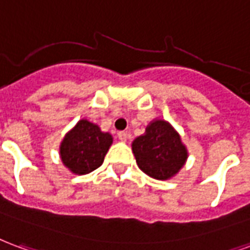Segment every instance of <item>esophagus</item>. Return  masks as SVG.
I'll return each mask as SVG.
<instances>
[{
	"instance_id": "34e87169",
	"label": "esophagus",
	"mask_w": 250,
	"mask_h": 250,
	"mask_svg": "<svg viewBox=\"0 0 250 250\" xmlns=\"http://www.w3.org/2000/svg\"><path fill=\"white\" fill-rule=\"evenodd\" d=\"M118 138H119V140H122V142H125L127 138H128V134L125 132V131H119V132H118Z\"/></svg>"
}]
</instances>
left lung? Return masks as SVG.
Instances as JSON below:
<instances>
[{
  "label": "left lung",
  "instance_id": "8db88e82",
  "mask_svg": "<svg viewBox=\"0 0 250 250\" xmlns=\"http://www.w3.org/2000/svg\"><path fill=\"white\" fill-rule=\"evenodd\" d=\"M132 151L140 169L158 180L173 176L187 160L180 136L164 120L152 122L146 134L134 140Z\"/></svg>",
  "mask_w": 250,
  "mask_h": 250
}]
</instances>
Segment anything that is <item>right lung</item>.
I'll return each mask as SVG.
<instances>
[{
    "instance_id": "add662e5",
    "label": "right lung",
    "mask_w": 250,
    "mask_h": 250,
    "mask_svg": "<svg viewBox=\"0 0 250 250\" xmlns=\"http://www.w3.org/2000/svg\"><path fill=\"white\" fill-rule=\"evenodd\" d=\"M112 143L108 132L97 125L81 120L61 144V158L66 167L77 175H86L101 167Z\"/></svg>"
}]
</instances>
